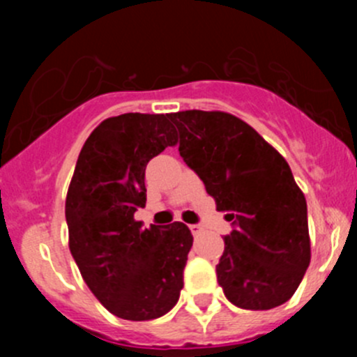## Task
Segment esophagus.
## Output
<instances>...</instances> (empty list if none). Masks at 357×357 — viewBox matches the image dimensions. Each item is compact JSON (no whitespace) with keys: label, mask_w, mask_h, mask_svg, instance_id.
Listing matches in <instances>:
<instances>
[{"label":"esophagus","mask_w":357,"mask_h":357,"mask_svg":"<svg viewBox=\"0 0 357 357\" xmlns=\"http://www.w3.org/2000/svg\"><path fill=\"white\" fill-rule=\"evenodd\" d=\"M190 231H192L195 236H199L200 233L204 231V228H202V226H199V225H190Z\"/></svg>","instance_id":"obj_1"}]
</instances>
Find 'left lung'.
<instances>
[{
	"label": "left lung",
	"instance_id": "8db88e82",
	"mask_svg": "<svg viewBox=\"0 0 357 357\" xmlns=\"http://www.w3.org/2000/svg\"><path fill=\"white\" fill-rule=\"evenodd\" d=\"M179 153L235 229L225 236L218 283L236 307L282 305L311 262L305 197L290 165L252 126L219 110L169 114Z\"/></svg>",
	"mask_w": 357,
	"mask_h": 357
}]
</instances>
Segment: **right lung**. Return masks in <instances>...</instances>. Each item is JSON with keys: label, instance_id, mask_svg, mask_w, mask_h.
Returning a JSON list of instances; mask_svg holds the SVG:
<instances>
[{"label": "right lung", "instance_id": "1", "mask_svg": "<svg viewBox=\"0 0 357 357\" xmlns=\"http://www.w3.org/2000/svg\"><path fill=\"white\" fill-rule=\"evenodd\" d=\"M178 143L164 114H122L86 139L66 200L68 248L82 280L112 314L149 321L171 311L183 289L188 226L143 228L150 158Z\"/></svg>", "mask_w": 357, "mask_h": 357}]
</instances>
